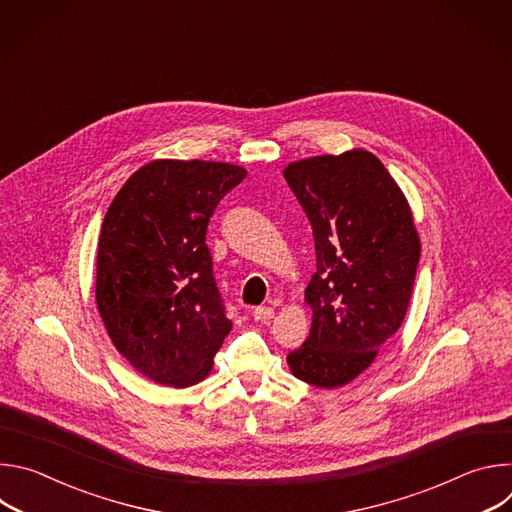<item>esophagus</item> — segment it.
<instances>
[{
  "label": "esophagus",
  "mask_w": 512,
  "mask_h": 512,
  "mask_svg": "<svg viewBox=\"0 0 512 512\" xmlns=\"http://www.w3.org/2000/svg\"><path fill=\"white\" fill-rule=\"evenodd\" d=\"M273 316H275L273 308H267V306H261V308H255V310H253V318H255L257 322H269Z\"/></svg>",
  "instance_id": "34e87169"
}]
</instances>
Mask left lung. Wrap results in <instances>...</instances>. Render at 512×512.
I'll list each match as a JSON object with an SVG mask.
<instances>
[{"mask_svg": "<svg viewBox=\"0 0 512 512\" xmlns=\"http://www.w3.org/2000/svg\"><path fill=\"white\" fill-rule=\"evenodd\" d=\"M283 176L316 247L312 328L287 364L296 379L336 389L369 369L403 324L421 245L405 194L371 152L291 162Z\"/></svg>", "mask_w": 512, "mask_h": 512, "instance_id": "8db88e82", "label": "left lung"}]
</instances>
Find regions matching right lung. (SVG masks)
Instances as JSON below:
<instances>
[{
    "mask_svg": "<svg viewBox=\"0 0 512 512\" xmlns=\"http://www.w3.org/2000/svg\"><path fill=\"white\" fill-rule=\"evenodd\" d=\"M247 170L154 160L113 198L97 249V308L115 348L143 377L190 387L210 375L233 322L212 275L206 227Z\"/></svg>",
    "mask_w": 512,
    "mask_h": 512,
    "instance_id": "1",
    "label": "right lung"
}]
</instances>
